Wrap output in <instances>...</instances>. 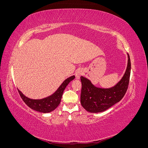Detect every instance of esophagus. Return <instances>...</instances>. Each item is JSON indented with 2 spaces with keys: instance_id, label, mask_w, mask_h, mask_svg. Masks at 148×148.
Listing matches in <instances>:
<instances>
[{
  "instance_id": "34e87169",
  "label": "esophagus",
  "mask_w": 148,
  "mask_h": 148,
  "mask_svg": "<svg viewBox=\"0 0 148 148\" xmlns=\"http://www.w3.org/2000/svg\"><path fill=\"white\" fill-rule=\"evenodd\" d=\"M83 74V71L81 70H77L75 72V76L77 79H79L80 77Z\"/></svg>"
}]
</instances>
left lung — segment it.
<instances>
[{
    "mask_svg": "<svg viewBox=\"0 0 148 148\" xmlns=\"http://www.w3.org/2000/svg\"><path fill=\"white\" fill-rule=\"evenodd\" d=\"M128 57L127 68L123 78L112 88H97L87 78L80 77L82 84L81 104L83 108L89 112H101L108 109L122 99L128 89L130 77L131 62L128 53Z\"/></svg>",
    "mask_w": 148,
    "mask_h": 148,
    "instance_id": "left-lung-1",
    "label": "left lung"
}]
</instances>
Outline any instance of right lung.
Listing matches in <instances>:
<instances>
[{
  "instance_id": "add662e5",
  "label": "right lung",
  "mask_w": 148,
  "mask_h": 148,
  "mask_svg": "<svg viewBox=\"0 0 148 148\" xmlns=\"http://www.w3.org/2000/svg\"><path fill=\"white\" fill-rule=\"evenodd\" d=\"M75 78V76H71V77L66 79L62 83L60 87L58 88L55 93H53L52 95L50 96L44 98L42 99H31L23 95L20 91H18L21 99L31 109L40 112L48 113L55 110L58 106L60 104L62 95H63L65 88Z\"/></svg>"
}]
</instances>
